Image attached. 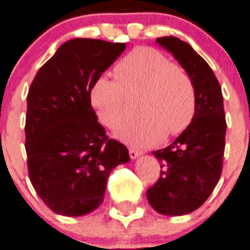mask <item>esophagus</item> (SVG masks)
Masks as SVG:
<instances>
[{"label":"esophagus","instance_id":"esophagus-1","mask_svg":"<svg viewBox=\"0 0 250 250\" xmlns=\"http://www.w3.org/2000/svg\"><path fill=\"white\" fill-rule=\"evenodd\" d=\"M140 154H142V153H140L139 150L134 149V148H130V149H129V156H130V158H131V160H137Z\"/></svg>","mask_w":250,"mask_h":250}]
</instances>
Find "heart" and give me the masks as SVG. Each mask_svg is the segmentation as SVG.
<instances>
[{"instance_id": "b5f03b06", "label": "heart", "mask_w": 250, "mask_h": 250, "mask_svg": "<svg viewBox=\"0 0 250 250\" xmlns=\"http://www.w3.org/2000/svg\"><path fill=\"white\" fill-rule=\"evenodd\" d=\"M116 79L100 76L90 86V106L108 129L126 119V96H140L138 120L116 131V138L135 148L156 146L165 135L183 133L194 119L197 89L190 74L152 47H138L113 67Z\"/></svg>"}]
</instances>
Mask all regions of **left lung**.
Wrapping results in <instances>:
<instances>
[{
    "label": "left lung",
    "mask_w": 250,
    "mask_h": 250,
    "mask_svg": "<svg viewBox=\"0 0 250 250\" xmlns=\"http://www.w3.org/2000/svg\"><path fill=\"white\" fill-rule=\"evenodd\" d=\"M156 43L190 74L197 89V110L190 125L171 146L152 152L162 171L147 190L148 202L158 213L183 216L201 207L221 176L226 135L224 98L209 65L189 43L176 37H161Z\"/></svg>",
    "instance_id": "obj_1"
}]
</instances>
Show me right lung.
<instances>
[{
	"mask_svg": "<svg viewBox=\"0 0 250 250\" xmlns=\"http://www.w3.org/2000/svg\"><path fill=\"white\" fill-rule=\"evenodd\" d=\"M125 48V43L70 39L30 85L25 123L29 177L55 213L79 217L97 209L111 171L130 161L125 146L107 139L89 101L90 86Z\"/></svg>",
	"mask_w": 250,
	"mask_h": 250,
	"instance_id": "right-lung-1",
	"label": "right lung"
}]
</instances>
